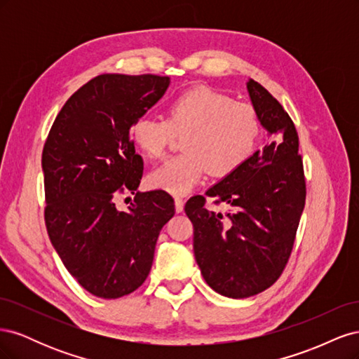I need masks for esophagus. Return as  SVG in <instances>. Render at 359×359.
Listing matches in <instances>:
<instances>
[{"label":"esophagus","instance_id":"obj_1","mask_svg":"<svg viewBox=\"0 0 359 359\" xmlns=\"http://www.w3.org/2000/svg\"><path fill=\"white\" fill-rule=\"evenodd\" d=\"M184 210V201L181 198H175V211L182 212Z\"/></svg>","mask_w":359,"mask_h":359}]
</instances>
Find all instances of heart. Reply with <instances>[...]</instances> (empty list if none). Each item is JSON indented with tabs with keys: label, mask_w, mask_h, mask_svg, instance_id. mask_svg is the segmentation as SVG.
I'll list each match as a JSON object with an SVG mask.
<instances>
[{
	"label": "heart",
	"mask_w": 359,
	"mask_h": 359,
	"mask_svg": "<svg viewBox=\"0 0 359 359\" xmlns=\"http://www.w3.org/2000/svg\"><path fill=\"white\" fill-rule=\"evenodd\" d=\"M132 140L149 158H158L182 135L184 153L168 158L148 175L151 187L186 194L202 181L205 172L227 177L255 154L260 118L248 103L208 86H196L175 97L168 118L144 115L132 126Z\"/></svg>",
	"instance_id": "1"
}]
</instances>
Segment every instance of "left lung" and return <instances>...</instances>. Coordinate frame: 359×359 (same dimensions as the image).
Instances as JSON below:
<instances>
[{"instance_id": "8db88e82", "label": "left lung", "mask_w": 359, "mask_h": 359, "mask_svg": "<svg viewBox=\"0 0 359 359\" xmlns=\"http://www.w3.org/2000/svg\"><path fill=\"white\" fill-rule=\"evenodd\" d=\"M247 90L268 144L205 193L231 211H208L203 196L184 208L205 281L229 298L253 297L276 283L290 257L307 193L295 124L262 85L250 79Z\"/></svg>"}]
</instances>
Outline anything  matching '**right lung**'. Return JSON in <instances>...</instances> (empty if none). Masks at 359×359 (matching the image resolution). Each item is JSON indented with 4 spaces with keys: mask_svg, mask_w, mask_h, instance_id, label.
<instances>
[{
    "mask_svg": "<svg viewBox=\"0 0 359 359\" xmlns=\"http://www.w3.org/2000/svg\"><path fill=\"white\" fill-rule=\"evenodd\" d=\"M169 83L157 74L97 76L62 106L43 147L50 243L78 283L99 298H121L144 283L161 227L175 214L166 191H137L144 161L130 133ZM127 191L135 201L119 212L114 198Z\"/></svg>",
    "mask_w": 359,
    "mask_h": 359,
    "instance_id": "add662e5",
    "label": "right lung"
}]
</instances>
